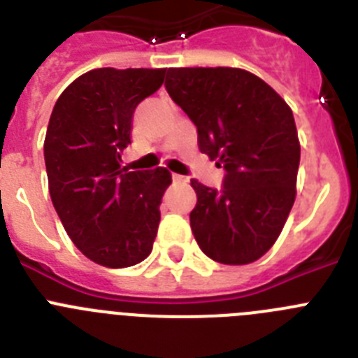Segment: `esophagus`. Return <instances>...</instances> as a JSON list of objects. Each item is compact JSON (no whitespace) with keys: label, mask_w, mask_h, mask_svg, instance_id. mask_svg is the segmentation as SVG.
<instances>
[{"label":"esophagus","mask_w":358,"mask_h":358,"mask_svg":"<svg viewBox=\"0 0 358 358\" xmlns=\"http://www.w3.org/2000/svg\"><path fill=\"white\" fill-rule=\"evenodd\" d=\"M172 179H173V181H176V182H182V185H186V182H188V177H185V176H177V173H173Z\"/></svg>","instance_id":"esophagus-1"}]
</instances>
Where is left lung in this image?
I'll use <instances>...</instances> for the list:
<instances>
[{"instance_id": "8db88e82", "label": "left lung", "mask_w": 358, "mask_h": 358, "mask_svg": "<svg viewBox=\"0 0 358 358\" xmlns=\"http://www.w3.org/2000/svg\"><path fill=\"white\" fill-rule=\"evenodd\" d=\"M164 87L197 127L201 152L226 170L222 188L192 179L189 226L211 260L245 265L280 236L296 199L294 115L268 84L238 68H170Z\"/></svg>"}]
</instances>
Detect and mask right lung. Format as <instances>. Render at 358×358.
Wrapping results in <instances>:
<instances>
[{
	"label": "right lung",
	"mask_w": 358,
	"mask_h": 358,
	"mask_svg": "<svg viewBox=\"0 0 358 358\" xmlns=\"http://www.w3.org/2000/svg\"><path fill=\"white\" fill-rule=\"evenodd\" d=\"M166 69L98 68L62 91L50 116L44 163L53 208L73 243L94 264L131 267L150 255L166 169L122 166L132 115Z\"/></svg>",
	"instance_id": "obj_1"
}]
</instances>
